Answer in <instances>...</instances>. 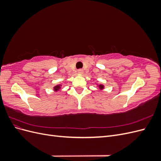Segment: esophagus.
<instances>
[{
	"label": "esophagus",
	"instance_id": "34e87169",
	"mask_svg": "<svg viewBox=\"0 0 161 161\" xmlns=\"http://www.w3.org/2000/svg\"><path fill=\"white\" fill-rule=\"evenodd\" d=\"M78 72L80 73V74H82V73L83 72V70H82V69H79V70H78Z\"/></svg>",
	"mask_w": 161,
	"mask_h": 161
}]
</instances>
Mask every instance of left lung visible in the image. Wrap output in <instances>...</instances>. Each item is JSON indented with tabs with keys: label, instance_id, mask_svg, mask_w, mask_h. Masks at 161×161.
Wrapping results in <instances>:
<instances>
[{
	"label": "left lung",
	"instance_id": "1",
	"mask_svg": "<svg viewBox=\"0 0 161 161\" xmlns=\"http://www.w3.org/2000/svg\"><path fill=\"white\" fill-rule=\"evenodd\" d=\"M99 89H103V85H99Z\"/></svg>",
	"mask_w": 161,
	"mask_h": 161
}]
</instances>
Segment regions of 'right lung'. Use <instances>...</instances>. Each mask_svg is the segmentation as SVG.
Listing matches in <instances>:
<instances>
[{"label":"right lung","mask_w":161,"mask_h":161,"mask_svg":"<svg viewBox=\"0 0 161 161\" xmlns=\"http://www.w3.org/2000/svg\"><path fill=\"white\" fill-rule=\"evenodd\" d=\"M60 89V85H57L54 87V90L56 91H58Z\"/></svg>","instance_id":"add662e5"}]
</instances>
